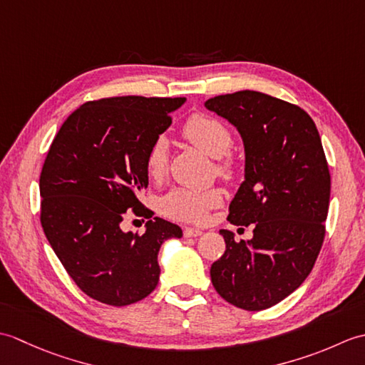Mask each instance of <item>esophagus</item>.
Wrapping results in <instances>:
<instances>
[{
  "mask_svg": "<svg viewBox=\"0 0 365 365\" xmlns=\"http://www.w3.org/2000/svg\"><path fill=\"white\" fill-rule=\"evenodd\" d=\"M183 235L187 237V238H190V237H199V235H202V230L195 229V227H187V229L183 230Z\"/></svg>",
  "mask_w": 365,
  "mask_h": 365,
  "instance_id": "1",
  "label": "esophagus"
}]
</instances>
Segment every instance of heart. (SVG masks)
Here are the masks:
<instances>
[{
	"mask_svg": "<svg viewBox=\"0 0 365 365\" xmlns=\"http://www.w3.org/2000/svg\"><path fill=\"white\" fill-rule=\"evenodd\" d=\"M183 133L190 141L200 147L204 152L220 158L226 155L232 145V133L227 125L220 119L208 114L191 115L183 127ZM169 161V141L165 135H158L149 147L145 158L147 173L150 177H161L166 173ZM221 169L227 168V163L220 165ZM222 202L220 188L210 190H190L173 188L160 199V212L174 221L202 222L213 208Z\"/></svg>",
	"mask_w": 365,
	"mask_h": 365,
	"instance_id": "1",
	"label": "heart"
}]
</instances>
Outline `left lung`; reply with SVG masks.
Masks as SVG:
<instances>
[{"instance_id":"1","label":"left lung","mask_w":365,"mask_h":365,"mask_svg":"<svg viewBox=\"0 0 365 365\" xmlns=\"http://www.w3.org/2000/svg\"><path fill=\"white\" fill-rule=\"evenodd\" d=\"M205 106L243 138L245 182L227 220L254 224L250 242L221 230L226 251L213 262L212 282L230 304L263 311L297 290L319 257L331 195L328 161L312 118L297 105L238 91Z\"/></svg>"}]
</instances>
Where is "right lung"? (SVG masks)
Instances as JSON below:
<instances>
[{
	"label": "right lung",
	"mask_w": 365,
	"mask_h": 365,
	"mask_svg": "<svg viewBox=\"0 0 365 365\" xmlns=\"http://www.w3.org/2000/svg\"><path fill=\"white\" fill-rule=\"evenodd\" d=\"M185 98L110 97L68 115L43 161L41 224L53 251L89 298L128 306L153 292L157 255L182 229L161 218L145 232H123L127 210L141 216L138 195L149 183L145 158Z\"/></svg>",
	"instance_id": "add662e5"
}]
</instances>
